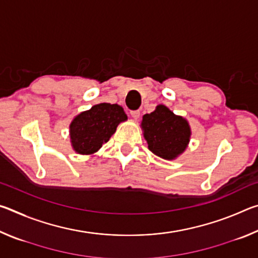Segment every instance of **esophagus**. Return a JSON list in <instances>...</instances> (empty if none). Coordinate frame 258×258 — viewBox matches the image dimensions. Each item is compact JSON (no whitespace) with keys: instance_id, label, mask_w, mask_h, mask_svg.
<instances>
[{"instance_id":"1","label":"esophagus","mask_w":258,"mask_h":258,"mask_svg":"<svg viewBox=\"0 0 258 258\" xmlns=\"http://www.w3.org/2000/svg\"><path fill=\"white\" fill-rule=\"evenodd\" d=\"M131 116H132V118L138 120L140 118V110H132L131 111Z\"/></svg>"}]
</instances>
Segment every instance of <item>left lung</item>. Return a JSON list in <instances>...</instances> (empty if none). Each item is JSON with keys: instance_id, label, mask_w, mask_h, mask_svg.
<instances>
[{"instance_id": "left-lung-1", "label": "left lung", "mask_w": 258, "mask_h": 258, "mask_svg": "<svg viewBox=\"0 0 258 258\" xmlns=\"http://www.w3.org/2000/svg\"><path fill=\"white\" fill-rule=\"evenodd\" d=\"M140 126L149 150L163 159H176L189 146V121L175 115L164 104H158L154 111L143 115Z\"/></svg>"}]
</instances>
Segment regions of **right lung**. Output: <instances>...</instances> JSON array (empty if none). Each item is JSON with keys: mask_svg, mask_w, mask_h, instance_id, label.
I'll return each instance as SVG.
<instances>
[{"mask_svg": "<svg viewBox=\"0 0 258 258\" xmlns=\"http://www.w3.org/2000/svg\"><path fill=\"white\" fill-rule=\"evenodd\" d=\"M125 120L127 115L119 104L103 102L82 111L69 124L73 150L83 156L95 154Z\"/></svg>", "mask_w": 258, "mask_h": 258, "instance_id": "right-lung-1", "label": "right lung"}]
</instances>
